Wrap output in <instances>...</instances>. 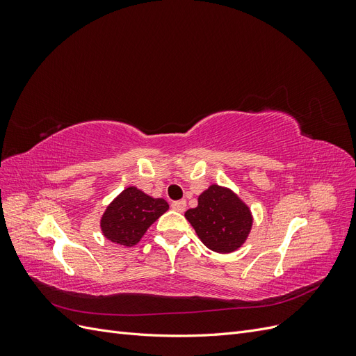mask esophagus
Listing matches in <instances>:
<instances>
[{
  "mask_svg": "<svg viewBox=\"0 0 356 356\" xmlns=\"http://www.w3.org/2000/svg\"><path fill=\"white\" fill-rule=\"evenodd\" d=\"M170 207L178 212H184L187 208V203H186V200H177V202H172Z\"/></svg>",
  "mask_w": 356,
  "mask_h": 356,
  "instance_id": "1",
  "label": "esophagus"
}]
</instances>
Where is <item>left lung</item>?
<instances>
[{
    "instance_id": "left-lung-1",
    "label": "left lung",
    "mask_w": 356,
    "mask_h": 356,
    "mask_svg": "<svg viewBox=\"0 0 356 356\" xmlns=\"http://www.w3.org/2000/svg\"><path fill=\"white\" fill-rule=\"evenodd\" d=\"M186 218L203 245L221 254L241 248L252 225L250 208L233 191L215 184L202 193L197 208L188 209Z\"/></svg>"
}]
</instances>
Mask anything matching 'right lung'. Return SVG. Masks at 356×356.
I'll return each mask as SVG.
<instances>
[{
    "mask_svg": "<svg viewBox=\"0 0 356 356\" xmlns=\"http://www.w3.org/2000/svg\"><path fill=\"white\" fill-rule=\"evenodd\" d=\"M168 208L166 200L153 199L136 187H129L105 209L101 218L102 233L114 243L134 246Z\"/></svg>",
    "mask_w": 356,
    "mask_h": 356,
    "instance_id": "1",
    "label": "right lung"
}]
</instances>
